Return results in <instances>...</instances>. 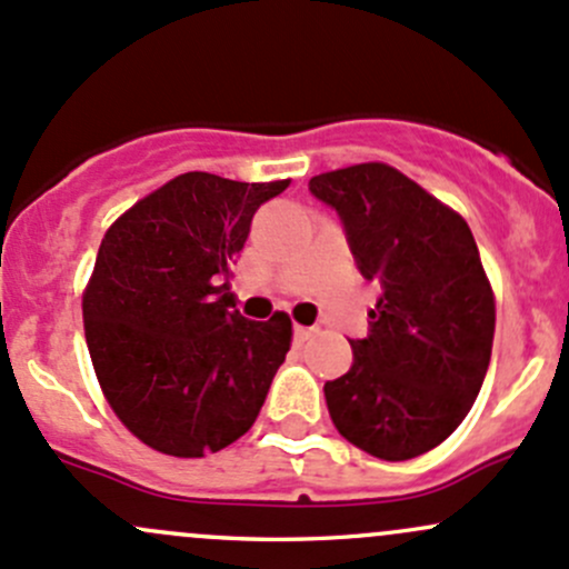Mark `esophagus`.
Listing matches in <instances>:
<instances>
[{"label":"esophagus","instance_id":"esophagus-1","mask_svg":"<svg viewBox=\"0 0 569 569\" xmlns=\"http://www.w3.org/2000/svg\"><path fill=\"white\" fill-rule=\"evenodd\" d=\"M315 333V328H309V326H296V342H307L309 337H312Z\"/></svg>","mask_w":569,"mask_h":569}]
</instances>
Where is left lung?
Instances as JSON below:
<instances>
[{"label": "left lung", "instance_id": "obj_1", "mask_svg": "<svg viewBox=\"0 0 569 569\" xmlns=\"http://www.w3.org/2000/svg\"><path fill=\"white\" fill-rule=\"evenodd\" d=\"M361 277L380 287L353 365L326 383L339 436L380 460H411L447 441L490 365L496 296L466 219L380 161L315 174Z\"/></svg>", "mask_w": 569, "mask_h": 569}]
</instances>
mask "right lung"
<instances>
[{"label":"right lung","instance_id":"right-lung-1","mask_svg":"<svg viewBox=\"0 0 569 569\" xmlns=\"http://www.w3.org/2000/svg\"><path fill=\"white\" fill-rule=\"evenodd\" d=\"M287 186L186 172L103 236L81 296L87 348L109 408L156 452H219L266 402L292 323L246 320L230 279L254 210Z\"/></svg>","mask_w":569,"mask_h":569}]
</instances>
